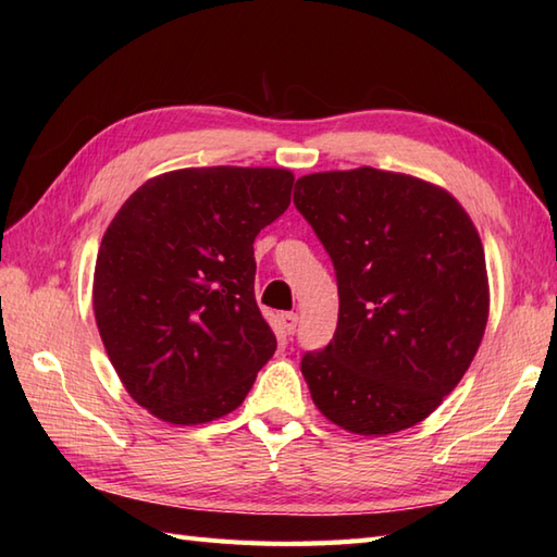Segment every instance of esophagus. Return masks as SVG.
I'll use <instances>...</instances> for the list:
<instances>
[{"mask_svg":"<svg viewBox=\"0 0 557 557\" xmlns=\"http://www.w3.org/2000/svg\"><path fill=\"white\" fill-rule=\"evenodd\" d=\"M280 321H282V325H285L287 335H294V333H297L299 313H294V311H289V313H282V315H280Z\"/></svg>","mask_w":557,"mask_h":557,"instance_id":"1","label":"esophagus"}]
</instances>
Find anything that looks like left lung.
<instances>
[{"mask_svg":"<svg viewBox=\"0 0 557 557\" xmlns=\"http://www.w3.org/2000/svg\"><path fill=\"white\" fill-rule=\"evenodd\" d=\"M294 206L339 294L333 339L301 359L315 407L359 435L411 429L453 393L486 330L474 222L443 188L373 168L306 174Z\"/></svg>","mask_w":557,"mask_h":557,"instance_id":"8db88e82","label":"left lung"}]
</instances>
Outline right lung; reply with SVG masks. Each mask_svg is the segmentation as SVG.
<instances>
[{
    "instance_id": "1",
    "label": "right lung",
    "mask_w": 557,
    "mask_h": 557,
    "mask_svg": "<svg viewBox=\"0 0 557 557\" xmlns=\"http://www.w3.org/2000/svg\"><path fill=\"white\" fill-rule=\"evenodd\" d=\"M292 186L289 170H176L146 182L110 222L96 323L126 393L158 419L224 417L275 354L253 297V242L289 208Z\"/></svg>"
}]
</instances>
